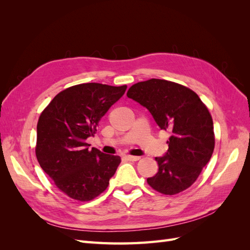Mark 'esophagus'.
Here are the masks:
<instances>
[{"label":"esophagus","mask_w":250,"mask_h":250,"mask_svg":"<svg viewBox=\"0 0 250 250\" xmlns=\"http://www.w3.org/2000/svg\"><path fill=\"white\" fill-rule=\"evenodd\" d=\"M128 161H130V162H138L139 160H140V156H133V155H126L125 156Z\"/></svg>","instance_id":"esophagus-1"}]
</instances>
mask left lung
I'll return each instance as SVG.
<instances>
[{"mask_svg":"<svg viewBox=\"0 0 250 250\" xmlns=\"http://www.w3.org/2000/svg\"><path fill=\"white\" fill-rule=\"evenodd\" d=\"M127 97L146 107L161 129L171 132L168 152L155 157L158 172L147 178L148 185L165 195L187 190L215 148L213 119L206 104L188 87L154 78L135 83Z\"/></svg>","mask_w":250,"mask_h":250,"instance_id":"8db88e82","label":"left lung"}]
</instances>
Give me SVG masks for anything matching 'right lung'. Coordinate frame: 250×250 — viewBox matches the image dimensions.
I'll return each mask as SVG.
<instances>
[{"mask_svg": "<svg viewBox=\"0 0 250 250\" xmlns=\"http://www.w3.org/2000/svg\"><path fill=\"white\" fill-rule=\"evenodd\" d=\"M127 85L82 83L57 94L37 122L35 154L42 169L70 198L89 201L106 190L121 163L118 155L88 149L101 118Z\"/></svg>", "mask_w": 250, "mask_h": 250, "instance_id": "1", "label": "right lung"}]
</instances>
